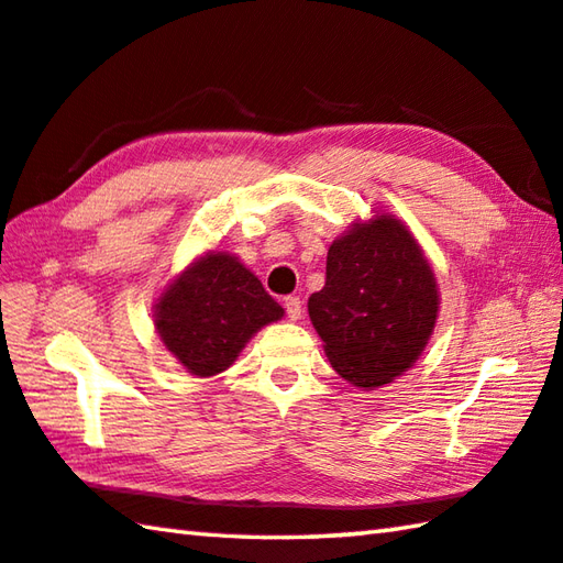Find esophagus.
Segmentation results:
<instances>
[{
    "mask_svg": "<svg viewBox=\"0 0 563 563\" xmlns=\"http://www.w3.org/2000/svg\"><path fill=\"white\" fill-rule=\"evenodd\" d=\"M285 312H288V317L292 322H298L302 317V300L298 298V295H290V298H285Z\"/></svg>",
    "mask_w": 563,
    "mask_h": 563,
    "instance_id": "34e87169",
    "label": "esophagus"
}]
</instances>
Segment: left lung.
<instances>
[{
  "label": "left lung",
  "mask_w": 563,
  "mask_h": 563,
  "mask_svg": "<svg viewBox=\"0 0 563 563\" xmlns=\"http://www.w3.org/2000/svg\"><path fill=\"white\" fill-rule=\"evenodd\" d=\"M441 292L431 261L394 213L354 221L327 251V278L308 312L332 369L379 388L411 369L435 330Z\"/></svg>",
  "instance_id": "1"
}]
</instances>
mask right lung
<instances>
[{
    "instance_id": "obj_1",
    "label": "right lung",
    "mask_w": 563,
    "mask_h": 563,
    "mask_svg": "<svg viewBox=\"0 0 563 563\" xmlns=\"http://www.w3.org/2000/svg\"><path fill=\"white\" fill-rule=\"evenodd\" d=\"M285 310L229 251H207L165 285L152 308L167 352L194 376L227 372L261 327Z\"/></svg>"
}]
</instances>
